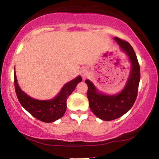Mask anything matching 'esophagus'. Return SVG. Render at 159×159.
I'll return each mask as SVG.
<instances>
[{
	"mask_svg": "<svg viewBox=\"0 0 159 159\" xmlns=\"http://www.w3.org/2000/svg\"><path fill=\"white\" fill-rule=\"evenodd\" d=\"M81 75L82 76H83V78L87 77V75H88V71H87V69H84L83 70L81 71Z\"/></svg>",
	"mask_w": 159,
	"mask_h": 159,
	"instance_id": "34e87169",
	"label": "esophagus"
}]
</instances>
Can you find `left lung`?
<instances>
[{"label": "left lung", "mask_w": 159, "mask_h": 159, "mask_svg": "<svg viewBox=\"0 0 159 159\" xmlns=\"http://www.w3.org/2000/svg\"><path fill=\"white\" fill-rule=\"evenodd\" d=\"M114 39L126 53L132 64L130 75L123 90L119 94L104 95L98 92L92 82L85 80L88 87L87 95L90 110L97 117L105 121L117 119L132 108L138 96L140 79V65L132 45L118 37Z\"/></svg>", "instance_id": "obj_1"}]
</instances>
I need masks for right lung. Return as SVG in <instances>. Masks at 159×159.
<instances>
[{
    "instance_id": "right-lung-1",
    "label": "right lung",
    "mask_w": 159,
    "mask_h": 159,
    "mask_svg": "<svg viewBox=\"0 0 159 159\" xmlns=\"http://www.w3.org/2000/svg\"><path fill=\"white\" fill-rule=\"evenodd\" d=\"M81 81V76H78L66 83L59 94L52 100H36L27 96L20 89L17 83L16 72L14 73L15 90L20 104L33 116L44 123H52L64 115L66 110L67 98Z\"/></svg>"
}]
</instances>
